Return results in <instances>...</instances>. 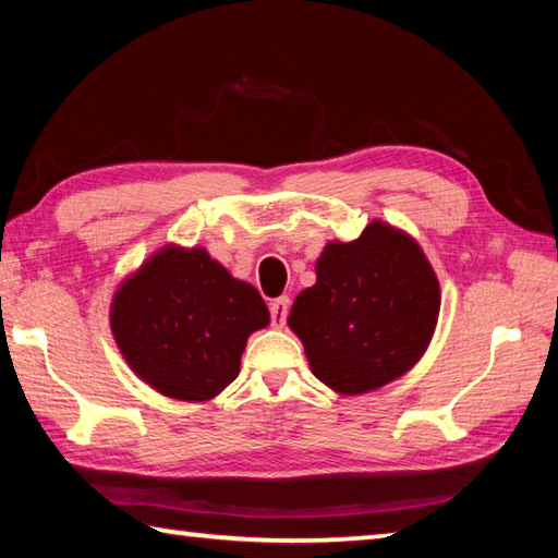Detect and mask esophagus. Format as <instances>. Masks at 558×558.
<instances>
[{
  "instance_id": "34e87169",
  "label": "esophagus",
  "mask_w": 558,
  "mask_h": 558,
  "mask_svg": "<svg viewBox=\"0 0 558 558\" xmlns=\"http://www.w3.org/2000/svg\"><path fill=\"white\" fill-rule=\"evenodd\" d=\"M288 313H290V300H288V298L272 300V302H270V323H272V327H282V325H286Z\"/></svg>"
}]
</instances>
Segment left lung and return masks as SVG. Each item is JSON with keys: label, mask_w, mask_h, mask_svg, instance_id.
<instances>
[{"label": "left lung", "mask_w": 558, "mask_h": 558, "mask_svg": "<svg viewBox=\"0 0 558 558\" xmlns=\"http://www.w3.org/2000/svg\"><path fill=\"white\" fill-rule=\"evenodd\" d=\"M315 270L288 325L319 381L366 393L418 362L438 323L440 288L411 235L372 221L356 241L327 243Z\"/></svg>", "instance_id": "1"}]
</instances>
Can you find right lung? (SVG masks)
Returning a JSON list of instances; mask_svg holds the SVG:
<instances>
[{"label":"right lung","mask_w":558,"mask_h":558,"mask_svg":"<svg viewBox=\"0 0 558 558\" xmlns=\"http://www.w3.org/2000/svg\"><path fill=\"white\" fill-rule=\"evenodd\" d=\"M270 323L258 290L204 248L157 251L118 288L110 327L140 379L179 401H209L241 369L251 332Z\"/></svg>","instance_id":"1"}]
</instances>
